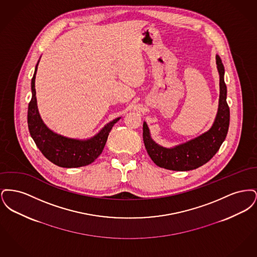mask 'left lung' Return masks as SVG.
Segmentation results:
<instances>
[{"label":"left lung","instance_id":"left-lung-1","mask_svg":"<svg viewBox=\"0 0 257 257\" xmlns=\"http://www.w3.org/2000/svg\"><path fill=\"white\" fill-rule=\"evenodd\" d=\"M216 63L220 76L219 108L214 123L208 131L178 146L165 147L151 138L147 122H144L143 138L147 153L160 168L176 171L197 169L213 158L225 140L230 113L226 103L227 89L224 83V67L219 55H216Z\"/></svg>","mask_w":257,"mask_h":257}]
</instances>
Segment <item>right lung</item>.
I'll use <instances>...</instances> for the list:
<instances>
[{"mask_svg":"<svg viewBox=\"0 0 257 257\" xmlns=\"http://www.w3.org/2000/svg\"><path fill=\"white\" fill-rule=\"evenodd\" d=\"M37 61L32 79V99L28 108V127L30 134L41 153L53 164L61 168H80L94 162L102 153L109 133L121 117L107 123L97 134L86 140L67 138L55 133L43 122L37 108L35 87Z\"/></svg>","mask_w":257,"mask_h":257,"instance_id":"obj_1","label":"right lung"}]
</instances>
